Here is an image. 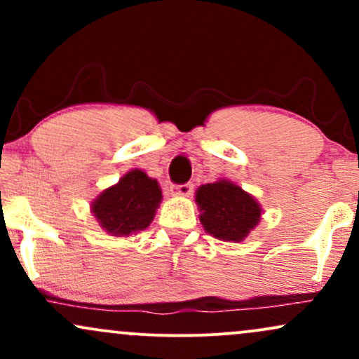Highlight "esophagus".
<instances>
[{"mask_svg":"<svg viewBox=\"0 0 359 359\" xmlns=\"http://www.w3.org/2000/svg\"><path fill=\"white\" fill-rule=\"evenodd\" d=\"M192 189H194L192 184L174 185V187H172V194H175V196L179 197H189L192 194Z\"/></svg>","mask_w":359,"mask_h":359,"instance_id":"1","label":"esophagus"}]
</instances>
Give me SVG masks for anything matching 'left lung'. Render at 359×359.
Here are the masks:
<instances>
[{
    "instance_id": "left-lung-1",
    "label": "left lung",
    "mask_w": 359,
    "mask_h": 359,
    "mask_svg": "<svg viewBox=\"0 0 359 359\" xmlns=\"http://www.w3.org/2000/svg\"><path fill=\"white\" fill-rule=\"evenodd\" d=\"M196 204L204 231L219 241L240 243L262 219V205L228 179L197 187Z\"/></svg>"
}]
</instances>
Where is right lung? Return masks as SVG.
I'll list each match as a JSON object with an SVG mask.
<instances>
[{"label":"right lung","instance_id":"1","mask_svg":"<svg viewBox=\"0 0 359 359\" xmlns=\"http://www.w3.org/2000/svg\"><path fill=\"white\" fill-rule=\"evenodd\" d=\"M160 203L162 189L156 179L131 168L116 184L97 194L90 212L111 236L126 238L150 226Z\"/></svg>","mask_w":359,"mask_h":359}]
</instances>
